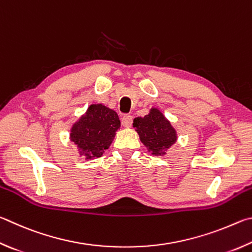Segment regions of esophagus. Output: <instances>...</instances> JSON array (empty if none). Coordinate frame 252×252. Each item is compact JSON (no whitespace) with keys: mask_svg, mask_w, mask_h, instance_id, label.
<instances>
[{"mask_svg":"<svg viewBox=\"0 0 252 252\" xmlns=\"http://www.w3.org/2000/svg\"><path fill=\"white\" fill-rule=\"evenodd\" d=\"M122 124L124 127H130L133 124V116L130 115H124L122 118Z\"/></svg>","mask_w":252,"mask_h":252,"instance_id":"esophagus-1","label":"esophagus"}]
</instances>
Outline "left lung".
Here are the masks:
<instances>
[{"instance_id":"1","label":"left lung","mask_w":252,"mask_h":252,"mask_svg":"<svg viewBox=\"0 0 252 252\" xmlns=\"http://www.w3.org/2000/svg\"><path fill=\"white\" fill-rule=\"evenodd\" d=\"M134 127L137 128L140 140L153 154L161 155L164 149L169 148L176 142V133L170 123L159 110L153 108L145 117L134 119Z\"/></svg>"}]
</instances>
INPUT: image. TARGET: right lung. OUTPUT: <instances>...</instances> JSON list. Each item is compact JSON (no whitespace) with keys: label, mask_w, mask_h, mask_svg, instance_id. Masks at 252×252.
Masks as SVG:
<instances>
[{"label":"right lung","mask_w":252,"mask_h":252,"mask_svg":"<svg viewBox=\"0 0 252 252\" xmlns=\"http://www.w3.org/2000/svg\"><path fill=\"white\" fill-rule=\"evenodd\" d=\"M121 121L116 112L101 104L91 105L86 114L81 117L72 128V138L87 159L100 157L112 143Z\"/></svg>","instance_id":"1"}]
</instances>
